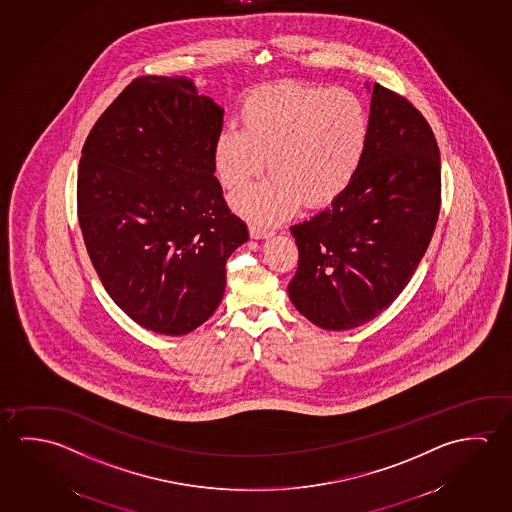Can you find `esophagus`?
<instances>
[{
	"label": "esophagus",
	"instance_id": "1",
	"mask_svg": "<svg viewBox=\"0 0 512 512\" xmlns=\"http://www.w3.org/2000/svg\"><path fill=\"white\" fill-rule=\"evenodd\" d=\"M273 234H275L273 228L260 225V223H255V225L250 227V235H252L253 239H268V237H271Z\"/></svg>",
	"mask_w": 512,
	"mask_h": 512
}]
</instances>
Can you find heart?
Segmentation results:
<instances>
[{
  "mask_svg": "<svg viewBox=\"0 0 512 512\" xmlns=\"http://www.w3.org/2000/svg\"><path fill=\"white\" fill-rule=\"evenodd\" d=\"M241 130L218 135L212 164L221 185L237 191L266 166L262 184L232 198L234 209L269 223L298 209L334 202L361 168L369 114L348 89L268 85L248 94L239 110Z\"/></svg>",
  "mask_w": 512,
  "mask_h": 512,
  "instance_id": "heart-1",
  "label": "heart"
}]
</instances>
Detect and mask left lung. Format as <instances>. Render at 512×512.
<instances>
[{"instance_id":"8db88e82","label":"left lung","mask_w":512,"mask_h":512,"mask_svg":"<svg viewBox=\"0 0 512 512\" xmlns=\"http://www.w3.org/2000/svg\"><path fill=\"white\" fill-rule=\"evenodd\" d=\"M441 207V159L411 101L373 85L361 168L328 209L291 227L300 259L289 298L325 330L361 327L400 296Z\"/></svg>"}]
</instances>
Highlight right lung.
I'll return each instance as SVG.
<instances>
[{"mask_svg":"<svg viewBox=\"0 0 512 512\" xmlns=\"http://www.w3.org/2000/svg\"><path fill=\"white\" fill-rule=\"evenodd\" d=\"M223 112L185 76H141L101 114L78 166V221L101 284L141 327L184 336L218 309L248 241L214 176Z\"/></svg>","mask_w":512,"mask_h":512,"instance_id":"obj_1","label":"right lung"}]
</instances>
